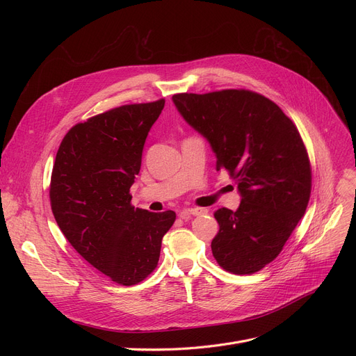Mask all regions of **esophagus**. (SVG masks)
<instances>
[{"label": "esophagus", "instance_id": "34e87169", "mask_svg": "<svg viewBox=\"0 0 356 356\" xmlns=\"http://www.w3.org/2000/svg\"><path fill=\"white\" fill-rule=\"evenodd\" d=\"M207 213H208V209H204V208H188V209H183L179 213V216L184 220H188L192 216H202V215H207Z\"/></svg>", "mask_w": 356, "mask_h": 356}]
</instances>
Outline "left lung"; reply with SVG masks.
I'll list each match as a JSON object with an SVG mask.
<instances>
[{"label": "left lung", "instance_id": "8db88e82", "mask_svg": "<svg viewBox=\"0 0 356 356\" xmlns=\"http://www.w3.org/2000/svg\"><path fill=\"white\" fill-rule=\"evenodd\" d=\"M172 99L209 141L216 170H227L241 195L235 212H215L212 254L229 273H257L282 252L307 208L312 168L300 133L282 108L251 90L177 93Z\"/></svg>", "mask_w": 356, "mask_h": 356}]
</instances>
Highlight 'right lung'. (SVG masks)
Returning a JSON list of instances; mask_svg holds the SVG:
<instances>
[{
    "label": "right lung",
    "mask_w": 356,
    "mask_h": 356,
    "mask_svg": "<svg viewBox=\"0 0 356 356\" xmlns=\"http://www.w3.org/2000/svg\"><path fill=\"white\" fill-rule=\"evenodd\" d=\"M163 108L164 99L122 105L76 124L53 164L50 203L60 231L90 266L122 286L154 271L176 219L173 211L134 208L129 195Z\"/></svg>",
    "instance_id": "add662e5"
}]
</instances>
